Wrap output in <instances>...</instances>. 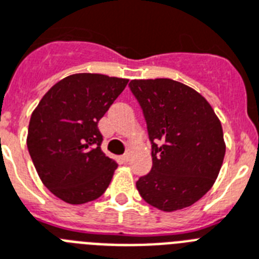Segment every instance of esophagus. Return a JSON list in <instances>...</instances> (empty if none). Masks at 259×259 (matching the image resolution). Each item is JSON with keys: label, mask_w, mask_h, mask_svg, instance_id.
Returning <instances> with one entry per match:
<instances>
[{"label": "esophagus", "mask_w": 259, "mask_h": 259, "mask_svg": "<svg viewBox=\"0 0 259 259\" xmlns=\"http://www.w3.org/2000/svg\"><path fill=\"white\" fill-rule=\"evenodd\" d=\"M129 154H127V153H126V154H123V155H121V157H119V162L121 163H126L127 162V161H129Z\"/></svg>", "instance_id": "34e87169"}]
</instances>
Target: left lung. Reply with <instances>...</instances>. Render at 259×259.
<instances>
[{
  "label": "left lung",
  "mask_w": 259,
  "mask_h": 259,
  "mask_svg": "<svg viewBox=\"0 0 259 259\" xmlns=\"http://www.w3.org/2000/svg\"><path fill=\"white\" fill-rule=\"evenodd\" d=\"M129 86L144 111L153 157L137 190L162 211L191 206L211 189L224 162L221 121L198 92L178 81L133 79Z\"/></svg>",
  "instance_id": "left-lung-1"
}]
</instances>
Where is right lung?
<instances>
[{
    "label": "right lung",
    "mask_w": 259,
    "mask_h": 259,
    "mask_svg": "<svg viewBox=\"0 0 259 259\" xmlns=\"http://www.w3.org/2000/svg\"><path fill=\"white\" fill-rule=\"evenodd\" d=\"M129 79L93 73L65 77L31 113L27 149L42 184L70 205L94 201L110 184L117 162L101 150L98 121Z\"/></svg>",
    "instance_id": "obj_1"
}]
</instances>
